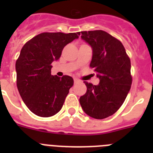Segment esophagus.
I'll return each instance as SVG.
<instances>
[{"label": "esophagus", "mask_w": 153, "mask_h": 153, "mask_svg": "<svg viewBox=\"0 0 153 153\" xmlns=\"http://www.w3.org/2000/svg\"><path fill=\"white\" fill-rule=\"evenodd\" d=\"M79 82V79H74V83H75V84H76V83H78Z\"/></svg>", "instance_id": "1"}]
</instances>
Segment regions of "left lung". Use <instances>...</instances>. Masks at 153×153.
Wrapping results in <instances>:
<instances>
[{"label": "left lung", "mask_w": 153, "mask_h": 153, "mask_svg": "<svg viewBox=\"0 0 153 153\" xmlns=\"http://www.w3.org/2000/svg\"><path fill=\"white\" fill-rule=\"evenodd\" d=\"M91 47L90 67L100 79L98 85L84 82L87 90L79 98L85 113L102 120L114 114L125 101L132 84L131 63L122 43L103 30L78 32Z\"/></svg>", "instance_id": "8db88e82"}]
</instances>
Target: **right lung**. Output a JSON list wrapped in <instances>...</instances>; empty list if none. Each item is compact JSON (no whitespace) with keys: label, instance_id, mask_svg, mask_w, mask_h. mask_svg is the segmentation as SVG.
<instances>
[{"label":"right lung","instance_id":"right-lung-1","mask_svg":"<svg viewBox=\"0 0 153 153\" xmlns=\"http://www.w3.org/2000/svg\"><path fill=\"white\" fill-rule=\"evenodd\" d=\"M78 37L76 33H42L22 47L15 65L17 89L36 116L52 117L61 109L74 79L51 75V63L60 59L65 46Z\"/></svg>","mask_w":153,"mask_h":153}]
</instances>
